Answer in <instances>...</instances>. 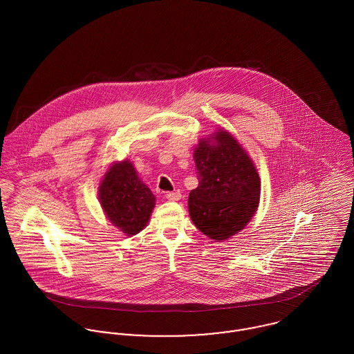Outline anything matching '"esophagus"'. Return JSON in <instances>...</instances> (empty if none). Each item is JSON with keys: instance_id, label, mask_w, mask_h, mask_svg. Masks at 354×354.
Returning a JSON list of instances; mask_svg holds the SVG:
<instances>
[{"instance_id": "34e87169", "label": "esophagus", "mask_w": 354, "mask_h": 354, "mask_svg": "<svg viewBox=\"0 0 354 354\" xmlns=\"http://www.w3.org/2000/svg\"><path fill=\"white\" fill-rule=\"evenodd\" d=\"M166 199L170 201V202H177L181 199V194L177 191V192H167L166 194Z\"/></svg>"}]
</instances>
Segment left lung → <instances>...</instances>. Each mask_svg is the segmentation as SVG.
Returning a JSON list of instances; mask_svg holds the SVG:
<instances>
[{
	"label": "left lung",
	"instance_id": "8db88e82",
	"mask_svg": "<svg viewBox=\"0 0 354 354\" xmlns=\"http://www.w3.org/2000/svg\"><path fill=\"white\" fill-rule=\"evenodd\" d=\"M194 158L199 185L189 194L191 218L209 239L226 240L252 219L260 198L259 174L251 158L226 131L201 140Z\"/></svg>",
	"mask_w": 354,
	"mask_h": 354
}]
</instances>
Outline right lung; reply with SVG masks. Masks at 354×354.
Returning <instances> with one entry per match:
<instances>
[{
  "label": "right lung",
  "mask_w": 354,
  "mask_h": 354,
  "mask_svg": "<svg viewBox=\"0 0 354 354\" xmlns=\"http://www.w3.org/2000/svg\"><path fill=\"white\" fill-rule=\"evenodd\" d=\"M100 201L107 219L129 236L145 229L155 205L150 188L140 181L128 160L113 165L104 174Z\"/></svg>",
  "instance_id": "1"
}]
</instances>
